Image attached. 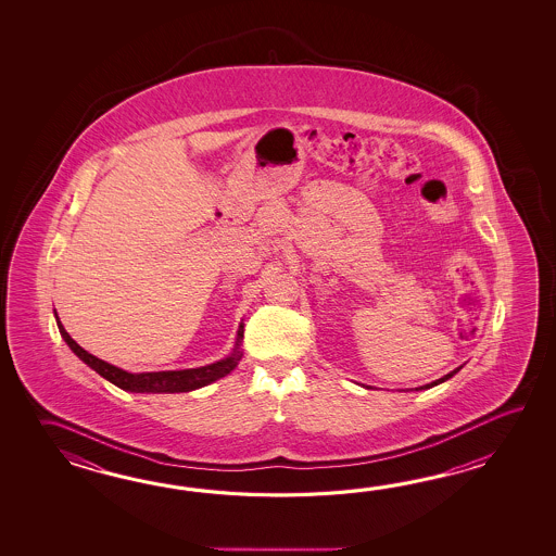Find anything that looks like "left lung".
Wrapping results in <instances>:
<instances>
[{
    "label": "left lung",
    "mask_w": 556,
    "mask_h": 556,
    "mask_svg": "<svg viewBox=\"0 0 556 556\" xmlns=\"http://www.w3.org/2000/svg\"><path fill=\"white\" fill-rule=\"evenodd\" d=\"M462 367H457V369H453L451 374L447 376H443V378H439L438 381H431V383H427V386H421V388H417V390H429V388H433V386H439V383H443V381H447V379L453 378L457 371H459Z\"/></svg>",
    "instance_id": "left-lung-1"
}]
</instances>
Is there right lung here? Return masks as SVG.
<instances>
[{
	"label": "right lung",
	"instance_id": "right-lung-1",
	"mask_svg": "<svg viewBox=\"0 0 556 556\" xmlns=\"http://www.w3.org/2000/svg\"><path fill=\"white\" fill-rule=\"evenodd\" d=\"M58 318V314H55ZM58 328H60L63 340L72 348L73 354L79 359H84L87 366L94 369L99 376H103L106 381L115 383L117 388L132 393H182V391L199 390L208 383H213L216 379L225 378L235 367L238 366L242 352H240V340L244 338V326L240 324L238 328L237 345L235 352L216 362L211 366L194 367V369H178V371H147V374H129L121 367L111 366L103 359L94 357L93 354L85 352L79 343L73 340L72 336L61 326L58 318Z\"/></svg>",
	"mask_w": 556,
	"mask_h": 556
}]
</instances>
